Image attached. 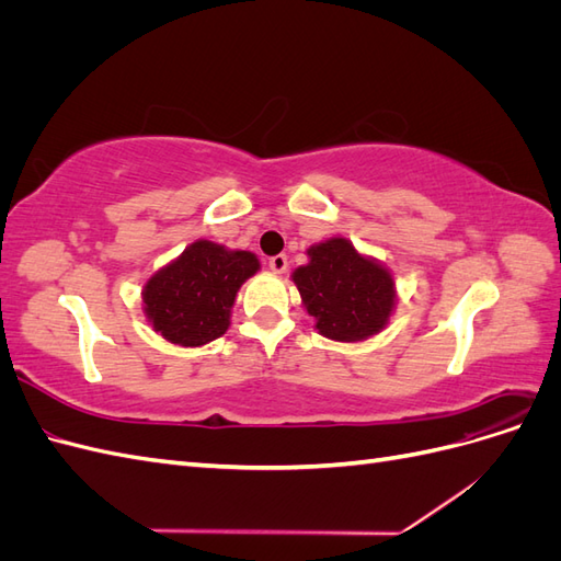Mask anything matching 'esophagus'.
<instances>
[{
    "instance_id": "esophagus-1",
    "label": "esophagus",
    "mask_w": 561,
    "mask_h": 561,
    "mask_svg": "<svg viewBox=\"0 0 561 561\" xmlns=\"http://www.w3.org/2000/svg\"><path fill=\"white\" fill-rule=\"evenodd\" d=\"M268 268L274 271V274H283V271L287 268L285 254H274V257H268Z\"/></svg>"
}]
</instances>
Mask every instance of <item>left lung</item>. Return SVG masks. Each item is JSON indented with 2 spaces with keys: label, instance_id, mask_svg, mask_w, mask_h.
Returning a JSON list of instances; mask_svg holds the SVG:
<instances>
[{
  "label": "left lung",
  "instance_id": "8db88e82",
  "mask_svg": "<svg viewBox=\"0 0 561 561\" xmlns=\"http://www.w3.org/2000/svg\"><path fill=\"white\" fill-rule=\"evenodd\" d=\"M309 257L293 280L320 334L334 342H363L386 328L396 283L379 262L363 257L346 239L318 243Z\"/></svg>",
  "mask_w": 561,
  "mask_h": 561
}]
</instances>
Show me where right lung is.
<instances>
[{
  "label": "right lung",
  "instance_id": "add662e5",
  "mask_svg": "<svg viewBox=\"0 0 561 561\" xmlns=\"http://www.w3.org/2000/svg\"><path fill=\"white\" fill-rule=\"evenodd\" d=\"M257 268L252 252L196 241L147 280V320L171 344H208L227 332L236 293Z\"/></svg>",
  "mask_w": 561,
  "mask_h": 561
}]
</instances>
